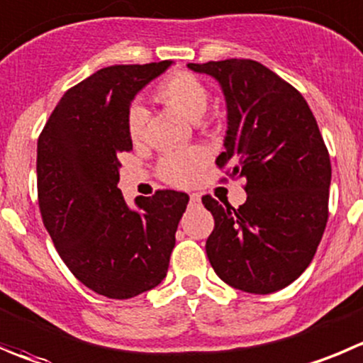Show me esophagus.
<instances>
[{
  "mask_svg": "<svg viewBox=\"0 0 363 363\" xmlns=\"http://www.w3.org/2000/svg\"><path fill=\"white\" fill-rule=\"evenodd\" d=\"M199 203H201V196H199V194H191V205L196 206V205H199Z\"/></svg>",
  "mask_w": 363,
  "mask_h": 363,
  "instance_id": "obj_1",
  "label": "esophagus"
}]
</instances>
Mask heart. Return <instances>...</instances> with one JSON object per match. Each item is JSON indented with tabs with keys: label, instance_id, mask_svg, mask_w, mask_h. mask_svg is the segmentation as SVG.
<instances>
[{
	"label": "heart",
	"instance_id": "1",
	"mask_svg": "<svg viewBox=\"0 0 363 363\" xmlns=\"http://www.w3.org/2000/svg\"><path fill=\"white\" fill-rule=\"evenodd\" d=\"M158 98L172 108L184 113L192 121H198L205 113L208 105V91L201 84L198 76L187 71H176L169 74L157 91ZM147 123V110L140 103H133L128 110V133L133 140H139L144 135ZM208 162L206 151L192 147L187 151H176L160 158L158 172L162 179L174 187H189L196 182L199 172Z\"/></svg>",
	"mask_w": 363,
	"mask_h": 363
}]
</instances>
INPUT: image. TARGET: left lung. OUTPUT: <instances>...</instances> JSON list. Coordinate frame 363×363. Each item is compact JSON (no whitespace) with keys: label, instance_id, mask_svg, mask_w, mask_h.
Here are the masks:
<instances>
[{"label":"left lung","instance_id":"left-lung-1","mask_svg":"<svg viewBox=\"0 0 363 363\" xmlns=\"http://www.w3.org/2000/svg\"><path fill=\"white\" fill-rule=\"evenodd\" d=\"M212 76L226 101L219 167L246 178L239 208L203 196L216 220L206 255L216 274L250 294L285 289L312 262L328 220L331 164L308 103L260 62L189 64Z\"/></svg>","mask_w":363,"mask_h":363}]
</instances>
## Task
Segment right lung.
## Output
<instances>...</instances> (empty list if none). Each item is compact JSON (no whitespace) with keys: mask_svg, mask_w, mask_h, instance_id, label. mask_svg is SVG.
<instances>
[{"mask_svg":"<svg viewBox=\"0 0 363 363\" xmlns=\"http://www.w3.org/2000/svg\"><path fill=\"white\" fill-rule=\"evenodd\" d=\"M110 65L69 89L37 143V191L44 226L69 271L112 299L135 298L162 283L189 196L158 191L126 203L119 157L132 150L133 98L171 67Z\"/></svg>","mask_w":363,"mask_h":363,"instance_id":"right-lung-1","label":"right lung"}]
</instances>
